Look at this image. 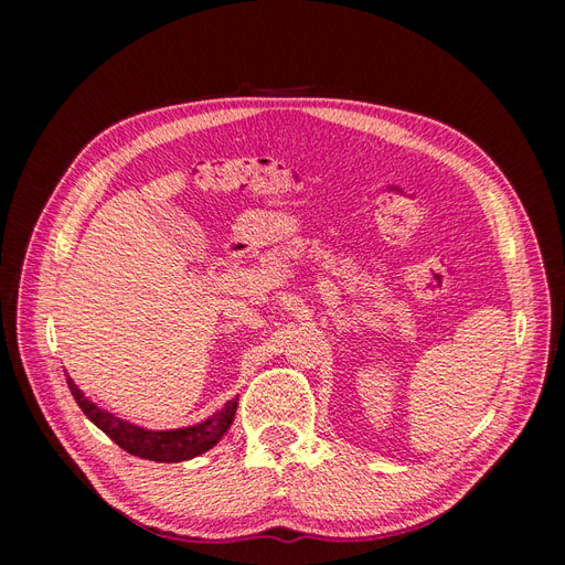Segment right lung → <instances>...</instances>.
Masks as SVG:
<instances>
[{
  "label": "right lung",
  "instance_id": "add662e5",
  "mask_svg": "<svg viewBox=\"0 0 565 565\" xmlns=\"http://www.w3.org/2000/svg\"><path fill=\"white\" fill-rule=\"evenodd\" d=\"M67 386H71L73 398L82 407V413L87 415L100 431L129 455L150 461H185L212 450L221 440V436L231 429L237 409V398H233L224 405V409H218L216 415L195 426H185V429L172 431H150L143 429V426L129 424L106 413V409H100L96 403L84 396L71 377H67Z\"/></svg>",
  "mask_w": 565,
  "mask_h": 565
}]
</instances>
